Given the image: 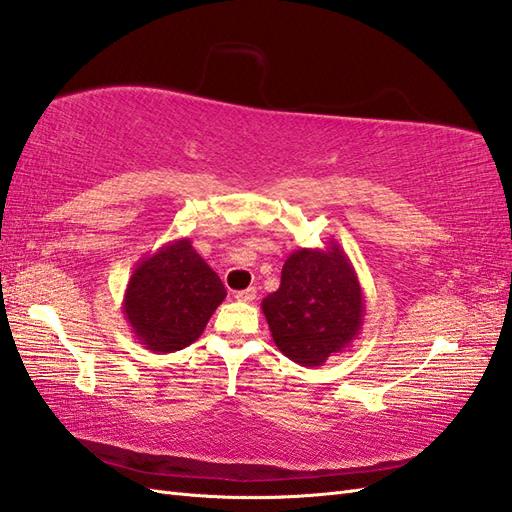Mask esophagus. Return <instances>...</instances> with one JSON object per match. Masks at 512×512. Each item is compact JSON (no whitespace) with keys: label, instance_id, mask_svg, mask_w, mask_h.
<instances>
[{"label":"esophagus","instance_id":"esophagus-1","mask_svg":"<svg viewBox=\"0 0 512 512\" xmlns=\"http://www.w3.org/2000/svg\"><path fill=\"white\" fill-rule=\"evenodd\" d=\"M255 296H257L255 287H246V290H242V292H235V298H238L240 303H253Z\"/></svg>","mask_w":512,"mask_h":512}]
</instances>
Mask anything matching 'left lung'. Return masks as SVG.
Wrapping results in <instances>:
<instances>
[{
    "mask_svg": "<svg viewBox=\"0 0 512 512\" xmlns=\"http://www.w3.org/2000/svg\"><path fill=\"white\" fill-rule=\"evenodd\" d=\"M274 344L287 359L318 368L357 339L365 300L355 268L335 240L285 259L277 292L261 300Z\"/></svg>",
    "mask_w": 512,
    "mask_h": 512,
    "instance_id": "left-lung-1",
    "label": "left lung"
}]
</instances>
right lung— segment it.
Returning a JSON list of instances; mask_svg holds the SVG:
<instances>
[{
    "mask_svg": "<svg viewBox=\"0 0 512 512\" xmlns=\"http://www.w3.org/2000/svg\"><path fill=\"white\" fill-rule=\"evenodd\" d=\"M227 290L218 274L181 238L142 257L123 298L125 320L153 352H175L201 337Z\"/></svg>",
    "mask_w": 512,
    "mask_h": 512,
    "instance_id": "right-lung-1",
    "label": "right lung"
}]
</instances>
